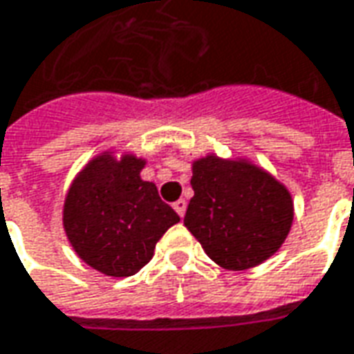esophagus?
Returning <instances> with one entry per match:
<instances>
[{
  "instance_id": "obj_1",
  "label": "esophagus",
  "mask_w": 354,
  "mask_h": 354,
  "mask_svg": "<svg viewBox=\"0 0 354 354\" xmlns=\"http://www.w3.org/2000/svg\"><path fill=\"white\" fill-rule=\"evenodd\" d=\"M172 207H174V211H176L178 214H180V216H184L185 209H187V203H185L184 199H178V201L174 203Z\"/></svg>"
}]
</instances>
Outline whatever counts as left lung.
<instances>
[{
	"label": "left lung",
	"instance_id": "obj_1",
	"mask_svg": "<svg viewBox=\"0 0 354 354\" xmlns=\"http://www.w3.org/2000/svg\"><path fill=\"white\" fill-rule=\"evenodd\" d=\"M194 197L184 224L226 270H249L276 253L293 224L288 185L245 157L207 153L192 162Z\"/></svg>",
	"mask_w": 354,
	"mask_h": 354
}]
</instances>
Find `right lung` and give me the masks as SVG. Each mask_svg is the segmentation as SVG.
<instances>
[{"instance_id": "1", "label": "right lung", "mask_w": 354, "mask_h": 354, "mask_svg": "<svg viewBox=\"0 0 354 354\" xmlns=\"http://www.w3.org/2000/svg\"><path fill=\"white\" fill-rule=\"evenodd\" d=\"M147 159L107 149L74 176L63 203V228L74 253L93 270L128 278L149 263L180 216L142 180Z\"/></svg>"}]
</instances>
